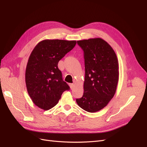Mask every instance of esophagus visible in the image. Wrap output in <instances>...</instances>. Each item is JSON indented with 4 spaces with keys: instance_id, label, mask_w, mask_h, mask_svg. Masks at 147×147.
<instances>
[{
    "instance_id": "1",
    "label": "esophagus",
    "mask_w": 147,
    "mask_h": 147,
    "mask_svg": "<svg viewBox=\"0 0 147 147\" xmlns=\"http://www.w3.org/2000/svg\"><path fill=\"white\" fill-rule=\"evenodd\" d=\"M70 88H71V90H72V89H73L74 88V84H73V83H70Z\"/></svg>"
}]
</instances>
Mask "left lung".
Instances as JSON below:
<instances>
[{"label":"left lung","instance_id":"left-lung-1","mask_svg":"<svg viewBox=\"0 0 147 147\" xmlns=\"http://www.w3.org/2000/svg\"><path fill=\"white\" fill-rule=\"evenodd\" d=\"M84 52L85 78L82 97L77 104L94 113L108 104L116 92L119 78L118 62L113 48L100 38L77 41Z\"/></svg>","mask_w":147,"mask_h":147}]
</instances>
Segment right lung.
Instances as JSON below:
<instances>
[{"mask_svg":"<svg viewBox=\"0 0 147 147\" xmlns=\"http://www.w3.org/2000/svg\"><path fill=\"white\" fill-rule=\"evenodd\" d=\"M76 43L75 40H44L31 53L26 69V84L31 99L39 108H53L63 92L70 90L57 64Z\"/></svg>","mask_w":147,"mask_h":147,"instance_id":"1","label":"right lung"}]
</instances>
